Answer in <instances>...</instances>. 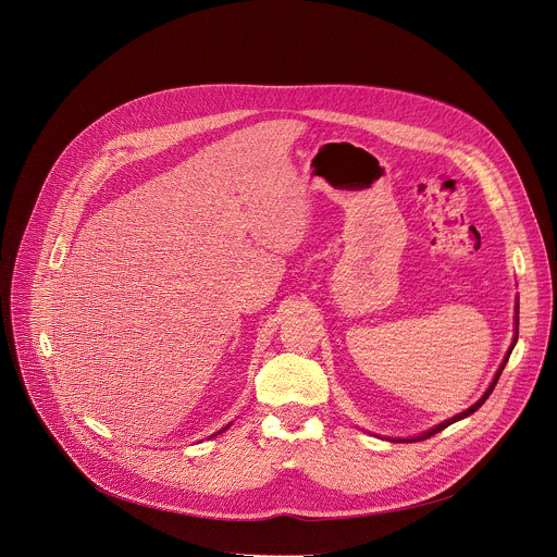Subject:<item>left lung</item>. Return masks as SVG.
Segmentation results:
<instances>
[{
  "label": "left lung",
  "mask_w": 557,
  "mask_h": 557,
  "mask_svg": "<svg viewBox=\"0 0 557 557\" xmlns=\"http://www.w3.org/2000/svg\"><path fill=\"white\" fill-rule=\"evenodd\" d=\"M517 325H519V306H517ZM517 338H519V332H517V336H515V343H512V347H510V351H508V356H506V360H504V364L499 367V371H497V375H495V380H493V384H491V388L484 393V397L475 404V406H471L467 412H462V414H458V417H454V419H449V421H445V423H441L438 428H434L432 432H428V434H423L421 438H430V436H434V434H438V432H443L445 428H449L451 423H456V421H460V419H465V417H469V414H473L475 410H480L482 406H484V401L491 397V393L495 391V386H497V382H499V377H502V373H504V369H506V362H508V358H510V354H512V349H515V345H517Z\"/></svg>",
  "instance_id": "left-lung-1"
}]
</instances>
